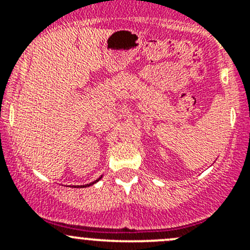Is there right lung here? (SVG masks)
I'll return each instance as SVG.
<instances>
[{"label":"right lung","mask_w":250,"mask_h":250,"mask_svg":"<svg viewBox=\"0 0 250 250\" xmlns=\"http://www.w3.org/2000/svg\"><path fill=\"white\" fill-rule=\"evenodd\" d=\"M103 178V176H100V178L99 179H98V180H95V181H93V183H90V184H87V185H80V186H77V185H75L74 186V188H87V186H92L93 185V184H95V183H98V181H99L100 180V179H102Z\"/></svg>","instance_id":"1"}]
</instances>
